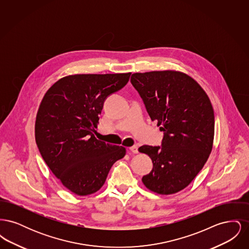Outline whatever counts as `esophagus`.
Returning <instances> with one entry per match:
<instances>
[{
	"label": "esophagus",
	"instance_id": "obj_1",
	"mask_svg": "<svg viewBox=\"0 0 249 249\" xmlns=\"http://www.w3.org/2000/svg\"><path fill=\"white\" fill-rule=\"evenodd\" d=\"M130 150L132 152V153H134V154H137L138 153V146L136 145V144H134V145H132V146H130Z\"/></svg>",
	"mask_w": 249,
	"mask_h": 249
}]
</instances>
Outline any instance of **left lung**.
Listing matches in <instances>:
<instances>
[{
    "label": "left lung",
    "instance_id": "8db88e82",
    "mask_svg": "<svg viewBox=\"0 0 249 249\" xmlns=\"http://www.w3.org/2000/svg\"><path fill=\"white\" fill-rule=\"evenodd\" d=\"M130 82L141 96L152 121L163 131L161 146L142 145L152 171L143 185L169 195L184 190L202 169L213 148V107L201 86L177 71L135 72Z\"/></svg>",
    "mask_w": 249,
    "mask_h": 249
}]
</instances>
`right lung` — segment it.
I'll return each instance as SVG.
<instances>
[{
	"label": "right lung",
	"mask_w": 249,
	"mask_h": 249,
	"mask_svg": "<svg viewBox=\"0 0 249 249\" xmlns=\"http://www.w3.org/2000/svg\"><path fill=\"white\" fill-rule=\"evenodd\" d=\"M130 73L73 74L44 96L36 121V141L45 162L62 185L79 196L92 194L107 180L126 148L96 139L104 103L128 83Z\"/></svg>",
	"instance_id": "obj_1"
}]
</instances>
